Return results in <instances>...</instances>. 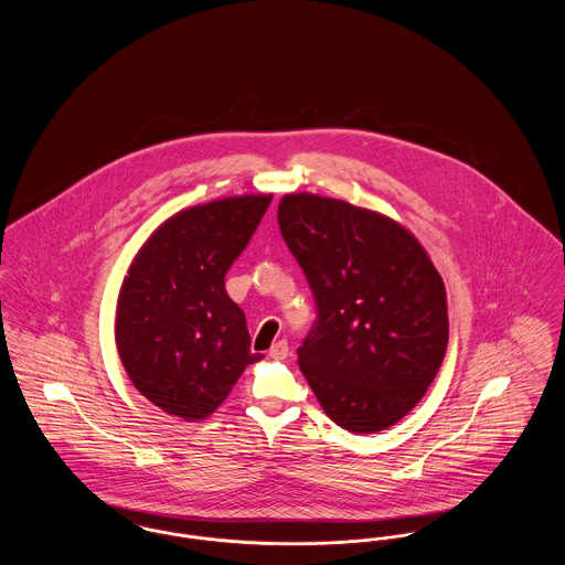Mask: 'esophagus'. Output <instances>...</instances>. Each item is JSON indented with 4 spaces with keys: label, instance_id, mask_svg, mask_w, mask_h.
Listing matches in <instances>:
<instances>
[{
    "label": "esophagus",
    "instance_id": "obj_1",
    "mask_svg": "<svg viewBox=\"0 0 565 565\" xmlns=\"http://www.w3.org/2000/svg\"><path fill=\"white\" fill-rule=\"evenodd\" d=\"M269 355L273 358V360H284V358H288V355H290L288 341H286V339H281V341L273 343V348L269 350Z\"/></svg>",
    "mask_w": 565,
    "mask_h": 565
}]
</instances>
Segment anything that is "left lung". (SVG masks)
<instances>
[{
  "mask_svg": "<svg viewBox=\"0 0 565 565\" xmlns=\"http://www.w3.org/2000/svg\"><path fill=\"white\" fill-rule=\"evenodd\" d=\"M277 220L318 305V322L296 350L302 375L343 430H387L443 364V277L403 224L348 201L292 192Z\"/></svg>",
  "mask_w": 565,
  "mask_h": 565,
  "instance_id": "left-lung-1",
  "label": "left lung"
}]
</instances>
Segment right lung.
I'll list each match as a JSON object with an SVG mask.
<instances>
[{"label": "right lung", "mask_w": 565, "mask_h": 565, "mask_svg": "<svg viewBox=\"0 0 565 565\" xmlns=\"http://www.w3.org/2000/svg\"><path fill=\"white\" fill-rule=\"evenodd\" d=\"M243 194L182 210L148 237L116 307V348L135 390L164 413L199 422L226 401L247 364L245 313L224 288L270 203Z\"/></svg>", "instance_id": "obj_1"}]
</instances>
